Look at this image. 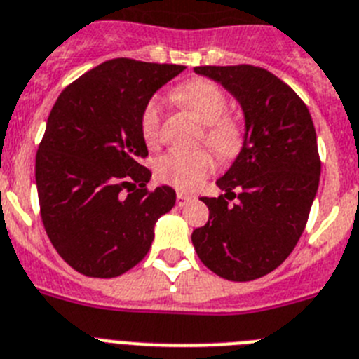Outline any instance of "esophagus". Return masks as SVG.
Segmentation results:
<instances>
[{
    "instance_id": "esophagus-1",
    "label": "esophagus",
    "mask_w": 359,
    "mask_h": 359,
    "mask_svg": "<svg viewBox=\"0 0 359 359\" xmlns=\"http://www.w3.org/2000/svg\"><path fill=\"white\" fill-rule=\"evenodd\" d=\"M191 200H192L191 196L183 194V192H177V194H176V205H177V207H185V205L189 203Z\"/></svg>"
}]
</instances>
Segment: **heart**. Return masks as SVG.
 Returning <instances> with one entry per match:
<instances>
[{
  "mask_svg": "<svg viewBox=\"0 0 359 359\" xmlns=\"http://www.w3.org/2000/svg\"><path fill=\"white\" fill-rule=\"evenodd\" d=\"M170 97L176 105L191 110L205 125L200 137L201 145L209 147L222 161L234 159L240 154L245 142V128L240 119L226 112L229 100L219 85L210 79H192L189 83L180 85ZM161 101L152 97L143 107L140 118L143 142L149 147H158L161 143ZM214 167L216 161L207 150H168L156 159L154 176L159 183L174 187L176 191L191 192L212 174Z\"/></svg>",
  "mask_w": 359,
  "mask_h": 359,
  "instance_id": "heart-1",
  "label": "heart"
}]
</instances>
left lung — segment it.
I'll use <instances>...</instances> for the list:
<instances>
[{
  "mask_svg": "<svg viewBox=\"0 0 359 359\" xmlns=\"http://www.w3.org/2000/svg\"><path fill=\"white\" fill-rule=\"evenodd\" d=\"M194 72L238 97L247 134L234 165L217 180L225 194L201 198L209 222L192 232V243L214 274L258 280L289 258L307 225L321 172L314 123L302 97L262 67L205 65ZM234 197L238 203L231 205Z\"/></svg>",
  "mask_w": 359,
  "mask_h": 359,
  "instance_id": "obj_1",
  "label": "left lung"
}]
</instances>
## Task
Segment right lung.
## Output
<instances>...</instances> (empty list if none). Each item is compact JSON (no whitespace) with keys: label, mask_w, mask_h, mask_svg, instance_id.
<instances>
[{"label":"right lung","mask_w":359,"mask_h":359,"mask_svg":"<svg viewBox=\"0 0 359 359\" xmlns=\"http://www.w3.org/2000/svg\"><path fill=\"white\" fill-rule=\"evenodd\" d=\"M183 65L116 57L67 85L36 154L39 214L48 240L79 274L116 278L142 262L154 223L176 203L150 191L140 118Z\"/></svg>","instance_id":"1"}]
</instances>
